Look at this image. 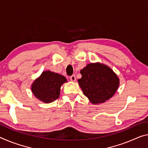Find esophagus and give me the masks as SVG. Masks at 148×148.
Here are the masks:
<instances>
[{"mask_svg":"<svg viewBox=\"0 0 148 148\" xmlns=\"http://www.w3.org/2000/svg\"><path fill=\"white\" fill-rule=\"evenodd\" d=\"M70 80H71L72 82H75V81H76V76H75L74 75H72V76H70Z\"/></svg>","mask_w":148,"mask_h":148,"instance_id":"obj_1","label":"esophagus"}]
</instances>
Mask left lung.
<instances>
[{"mask_svg":"<svg viewBox=\"0 0 148 148\" xmlns=\"http://www.w3.org/2000/svg\"><path fill=\"white\" fill-rule=\"evenodd\" d=\"M79 86L93 104L104 103L111 98L119 86V78L108 66L101 63L88 64L80 70Z\"/></svg>","mask_w":148,"mask_h":148,"instance_id":"8db88e82","label":"left lung"}]
</instances>
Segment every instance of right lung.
I'll list each match as a JSON object with an SVG mask.
<instances>
[{"mask_svg": "<svg viewBox=\"0 0 148 148\" xmlns=\"http://www.w3.org/2000/svg\"><path fill=\"white\" fill-rule=\"evenodd\" d=\"M65 82L66 78L62 75L44 71L32 84V91L39 100L49 103L59 97L60 87Z\"/></svg>", "mask_w": 148, "mask_h": 148, "instance_id": "add662e5", "label": "right lung"}]
</instances>
